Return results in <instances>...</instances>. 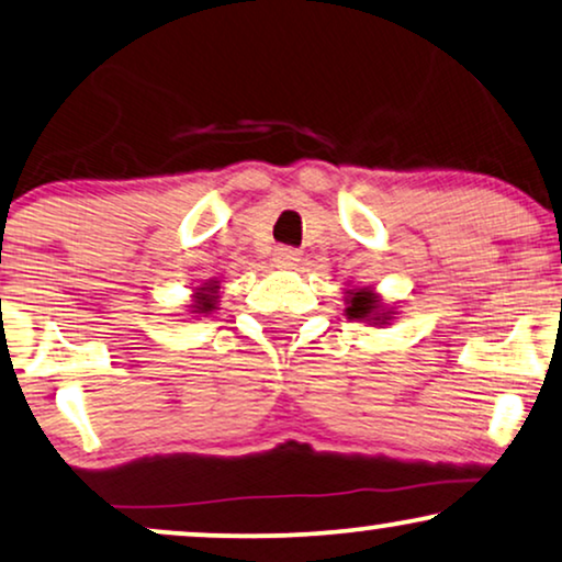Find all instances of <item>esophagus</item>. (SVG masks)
<instances>
[{
  "instance_id": "obj_1",
  "label": "esophagus",
  "mask_w": 562,
  "mask_h": 562,
  "mask_svg": "<svg viewBox=\"0 0 562 562\" xmlns=\"http://www.w3.org/2000/svg\"><path fill=\"white\" fill-rule=\"evenodd\" d=\"M273 260L281 268H294L299 263V250H294V247H276Z\"/></svg>"
}]
</instances>
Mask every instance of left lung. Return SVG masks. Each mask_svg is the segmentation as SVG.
<instances>
[{"mask_svg": "<svg viewBox=\"0 0 562 562\" xmlns=\"http://www.w3.org/2000/svg\"><path fill=\"white\" fill-rule=\"evenodd\" d=\"M374 310H376V296L369 294V291H356V294L351 296V307L346 310V315L356 317V319H363V317H369ZM384 319H387V317H384ZM384 319H382V323H384Z\"/></svg>", "mask_w": 562, "mask_h": 562, "instance_id": "1", "label": "left lung"}]
</instances>
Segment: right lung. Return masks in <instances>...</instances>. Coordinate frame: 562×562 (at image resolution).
Wrapping results in <instances>:
<instances>
[{
  "label": "right lung",
  "mask_w": 562,
  "mask_h": 562,
  "mask_svg": "<svg viewBox=\"0 0 562 562\" xmlns=\"http://www.w3.org/2000/svg\"><path fill=\"white\" fill-rule=\"evenodd\" d=\"M199 312H211L214 310V296L211 294H201L199 296V307H195Z\"/></svg>",
  "instance_id": "add662e5"
}]
</instances>
